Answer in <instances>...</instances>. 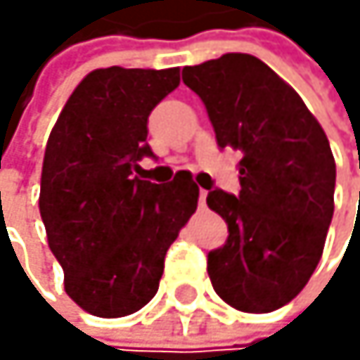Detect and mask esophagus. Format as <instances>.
I'll return each instance as SVG.
<instances>
[{"instance_id":"esophagus-1","label":"esophagus","mask_w":360,"mask_h":360,"mask_svg":"<svg viewBox=\"0 0 360 360\" xmlns=\"http://www.w3.org/2000/svg\"><path fill=\"white\" fill-rule=\"evenodd\" d=\"M205 198H207V190L200 188V192H198V205H200V207H205Z\"/></svg>"}]
</instances>
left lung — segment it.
Masks as SVG:
<instances>
[{
    "label": "left lung",
    "mask_w": 360,
    "mask_h": 360,
    "mask_svg": "<svg viewBox=\"0 0 360 360\" xmlns=\"http://www.w3.org/2000/svg\"><path fill=\"white\" fill-rule=\"evenodd\" d=\"M220 148L240 150V194H207L229 238L207 255L216 294L244 313L294 300L322 259L335 212V158L298 92L248 53L184 68Z\"/></svg>",
    "instance_id": "1"
}]
</instances>
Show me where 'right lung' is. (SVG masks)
Masks as SVG:
<instances>
[{
    "instance_id": "right-lung-1",
    "label": "right lung",
    "mask_w": 360,
    "mask_h": 360,
    "mask_svg": "<svg viewBox=\"0 0 360 360\" xmlns=\"http://www.w3.org/2000/svg\"><path fill=\"white\" fill-rule=\"evenodd\" d=\"M179 86V68H96L68 96L45 148L40 218L64 289L96 317H125L158 294L164 257L198 205L179 172L138 176L148 114Z\"/></svg>"
}]
</instances>
